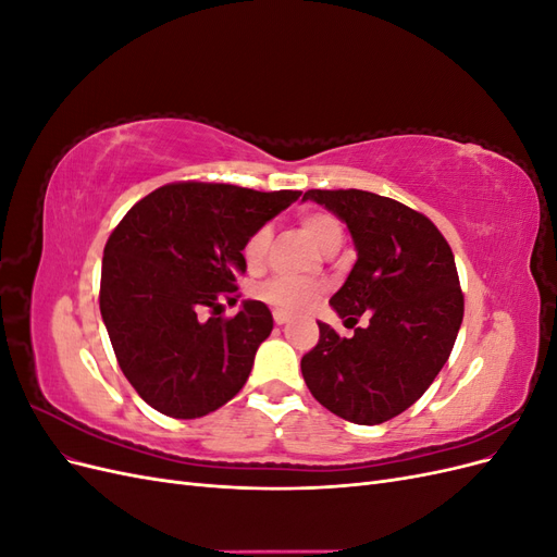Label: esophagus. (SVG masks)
I'll return each instance as SVG.
<instances>
[{
	"mask_svg": "<svg viewBox=\"0 0 557 557\" xmlns=\"http://www.w3.org/2000/svg\"><path fill=\"white\" fill-rule=\"evenodd\" d=\"M288 320H290V315L288 313H285V311H274V323L276 325H283V323H288Z\"/></svg>",
	"mask_w": 557,
	"mask_h": 557,
	"instance_id": "obj_1",
	"label": "esophagus"
}]
</instances>
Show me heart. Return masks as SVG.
I'll return each mask as SVG.
<instances>
[{"label": "heart", "instance_id": "b5f03b06", "mask_svg": "<svg viewBox=\"0 0 557 557\" xmlns=\"http://www.w3.org/2000/svg\"><path fill=\"white\" fill-rule=\"evenodd\" d=\"M299 225L305 230L311 242L320 248V250H330L334 246L342 244V225L336 218L323 209H309L299 215ZM269 242H272V232H269L267 225L252 230L248 234V239L244 244V260L248 264V269H260L267 250H269ZM323 295V288L318 283L311 281H290V278H272L267 283H260L256 288V297L272 305L278 311H307L309 307L315 305V299Z\"/></svg>", "mask_w": 557, "mask_h": 557}]
</instances>
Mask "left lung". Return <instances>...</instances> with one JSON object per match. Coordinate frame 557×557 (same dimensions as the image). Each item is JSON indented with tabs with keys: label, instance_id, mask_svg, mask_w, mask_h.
Here are the masks:
<instances>
[{
	"label": "left lung",
	"instance_id": "1",
	"mask_svg": "<svg viewBox=\"0 0 557 557\" xmlns=\"http://www.w3.org/2000/svg\"><path fill=\"white\" fill-rule=\"evenodd\" d=\"M305 199L339 215L358 248L330 305L346 327L367 314V329L339 336L318 323L320 339L301 358L311 395L358 425H379L407 411L446 364L465 315L455 258L428 215L367 190H307Z\"/></svg>",
	"mask_w": 557,
	"mask_h": 557
}]
</instances>
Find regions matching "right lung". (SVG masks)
Wrapping results in <instances>:
<instances>
[{
    "label": "right lung",
    "instance_id": "add662e5",
    "mask_svg": "<svg viewBox=\"0 0 557 557\" xmlns=\"http://www.w3.org/2000/svg\"><path fill=\"white\" fill-rule=\"evenodd\" d=\"M299 190L166 183L134 205L104 246L99 311L125 379L156 411L201 418L237 395L274 327L242 297L244 244Z\"/></svg>",
    "mask_w": 557,
    "mask_h": 557
}]
</instances>
